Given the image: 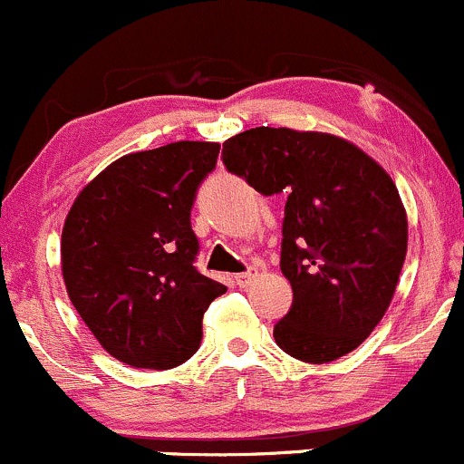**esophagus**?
Returning a JSON list of instances; mask_svg holds the SVG:
<instances>
[{
  "label": "esophagus",
  "mask_w": 464,
  "mask_h": 464,
  "mask_svg": "<svg viewBox=\"0 0 464 464\" xmlns=\"http://www.w3.org/2000/svg\"><path fill=\"white\" fill-rule=\"evenodd\" d=\"M256 276H259V272H256V270H247V272H241V275L234 276V281H237V285H241V288H247V285L255 284Z\"/></svg>",
  "instance_id": "esophagus-1"
}]
</instances>
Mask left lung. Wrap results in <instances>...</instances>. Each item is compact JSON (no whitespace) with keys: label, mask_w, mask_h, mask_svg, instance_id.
Listing matches in <instances>:
<instances>
[{"label":"left lung","mask_w":464,"mask_h":464,"mask_svg":"<svg viewBox=\"0 0 464 464\" xmlns=\"http://www.w3.org/2000/svg\"><path fill=\"white\" fill-rule=\"evenodd\" d=\"M223 162L266 197L288 194L281 272L295 299L276 346L308 364L355 351L389 310L407 256L393 179L346 138L288 127L227 138Z\"/></svg>","instance_id":"obj_1"}]
</instances>
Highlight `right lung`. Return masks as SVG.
Instances as JSON below:
<instances>
[{"label":"right lung","instance_id":"1","mask_svg":"<svg viewBox=\"0 0 464 464\" xmlns=\"http://www.w3.org/2000/svg\"><path fill=\"white\" fill-rule=\"evenodd\" d=\"M218 142L180 140L113 160L82 188L62 227L66 293L100 346L122 364L167 371L203 339L226 285L194 267L192 205Z\"/></svg>","mask_w":464,"mask_h":464}]
</instances>
